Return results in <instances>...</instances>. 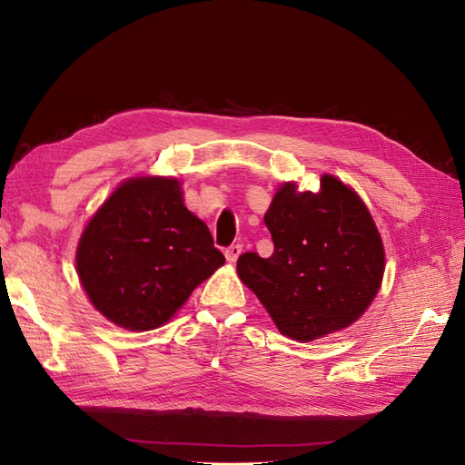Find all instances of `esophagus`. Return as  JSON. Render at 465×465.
<instances>
[{
  "mask_svg": "<svg viewBox=\"0 0 465 465\" xmlns=\"http://www.w3.org/2000/svg\"><path fill=\"white\" fill-rule=\"evenodd\" d=\"M242 251H243V245H239V243L230 245V247L226 249V259H228L230 262H235V261L239 259V254H242Z\"/></svg>",
  "mask_w": 465,
  "mask_h": 465,
  "instance_id": "34e87169",
  "label": "esophagus"
}]
</instances>
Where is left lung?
<instances>
[{
    "label": "left lung",
    "instance_id": "1",
    "mask_svg": "<svg viewBox=\"0 0 465 465\" xmlns=\"http://www.w3.org/2000/svg\"><path fill=\"white\" fill-rule=\"evenodd\" d=\"M320 192L285 183L264 216L273 252L237 259L242 282L261 299L278 330L314 341L347 328L377 295L385 270L380 232L345 183L322 176Z\"/></svg>",
    "mask_w": 465,
    "mask_h": 465
}]
</instances>
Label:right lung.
Listing matches in <instances>:
<instances>
[{
    "instance_id": "add662e5",
    "label": "right lung",
    "mask_w": 465,
    "mask_h": 465,
    "mask_svg": "<svg viewBox=\"0 0 465 465\" xmlns=\"http://www.w3.org/2000/svg\"><path fill=\"white\" fill-rule=\"evenodd\" d=\"M226 259L176 180L135 178L85 226L76 268L97 311L132 331L166 323Z\"/></svg>"
}]
</instances>
